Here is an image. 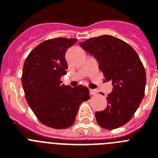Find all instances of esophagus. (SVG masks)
I'll use <instances>...</instances> for the list:
<instances>
[{"instance_id":"34e87169","label":"esophagus","mask_w":158,"mask_h":158,"mask_svg":"<svg viewBox=\"0 0 158 158\" xmlns=\"http://www.w3.org/2000/svg\"><path fill=\"white\" fill-rule=\"evenodd\" d=\"M89 93H90V95H96L97 90L96 89H90V90H89Z\"/></svg>"}]
</instances>
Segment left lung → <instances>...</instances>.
<instances>
[{"instance_id": "8db88e82", "label": "left lung", "mask_w": 158, "mask_h": 158, "mask_svg": "<svg viewBox=\"0 0 158 158\" xmlns=\"http://www.w3.org/2000/svg\"><path fill=\"white\" fill-rule=\"evenodd\" d=\"M80 46L94 55L106 81L114 86L106 108L95 113L97 121L107 130L121 127L135 115L144 96L146 72L142 61L131 46L113 36L91 38Z\"/></svg>"}]
</instances>
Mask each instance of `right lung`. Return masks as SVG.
Instances as JSON below:
<instances>
[{"label": "right lung", "mask_w": 158, "mask_h": 158, "mask_svg": "<svg viewBox=\"0 0 158 158\" xmlns=\"http://www.w3.org/2000/svg\"><path fill=\"white\" fill-rule=\"evenodd\" d=\"M76 38L48 39L31 51L23 64L22 84L26 101L43 125L67 129L74 123L82 102L90 98L87 87L62 84L68 68L65 52Z\"/></svg>", "instance_id": "obj_1"}]
</instances>
